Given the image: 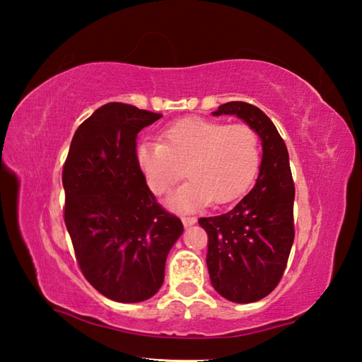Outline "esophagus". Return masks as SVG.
Listing matches in <instances>:
<instances>
[{"label":"esophagus","instance_id":"obj_1","mask_svg":"<svg viewBox=\"0 0 362 362\" xmlns=\"http://www.w3.org/2000/svg\"><path fill=\"white\" fill-rule=\"evenodd\" d=\"M196 218H193V216H182V222H183V226L185 227H189V226H193V224H196Z\"/></svg>","mask_w":362,"mask_h":362}]
</instances>
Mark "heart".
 <instances>
[{
  "label": "heart",
  "instance_id": "obj_1",
  "mask_svg": "<svg viewBox=\"0 0 362 362\" xmlns=\"http://www.w3.org/2000/svg\"><path fill=\"white\" fill-rule=\"evenodd\" d=\"M161 143H141L136 163L152 193L166 194L183 177L188 182L175 191V209L193 210L209 204L232 202L255 179L261 161L257 130L244 122L188 117L160 132Z\"/></svg>",
  "mask_w": 362,
  "mask_h": 362
}]
</instances>
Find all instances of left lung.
I'll use <instances>...</instances> for the list:
<instances>
[{"mask_svg": "<svg viewBox=\"0 0 362 362\" xmlns=\"http://www.w3.org/2000/svg\"><path fill=\"white\" fill-rule=\"evenodd\" d=\"M213 115H236L257 130L263 160L255 187L232 210L201 218L209 235L206 266L213 288L235 303H252L276 288L294 243V180L286 144L258 107L243 101Z\"/></svg>", "mask_w": 362, "mask_h": 362, "instance_id": "left-lung-1", "label": "left lung"}]
</instances>
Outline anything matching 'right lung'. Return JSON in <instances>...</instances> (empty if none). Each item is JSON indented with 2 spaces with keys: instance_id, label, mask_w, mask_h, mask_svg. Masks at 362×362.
I'll list each match as a JSON object with an SVG mask.
<instances>
[{
  "instance_id": "1",
  "label": "right lung",
  "mask_w": 362,
  "mask_h": 362,
  "mask_svg": "<svg viewBox=\"0 0 362 362\" xmlns=\"http://www.w3.org/2000/svg\"><path fill=\"white\" fill-rule=\"evenodd\" d=\"M163 115L109 103L74 132L64 165V219L81 272L121 303L151 298L165 280L182 221L152 194L136 163V136Z\"/></svg>"
}]
</instances>
